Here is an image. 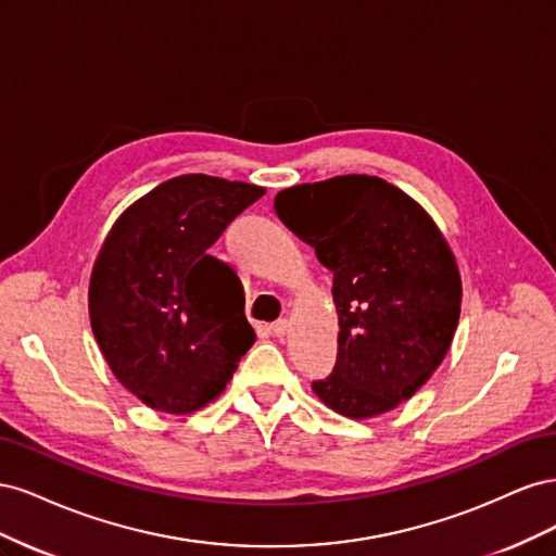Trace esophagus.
<instances>
[{
	"instance_id": "34e87169",
	"label": "esophagus",
	"mask_w": 556,
	"mask_h": 556,
	"mask_svg": "<svg viewBox=\"0 0 556 556\" xmlns=\"http://www.w3.org/2000/svg\"><path fill=\"white\" fill-rule=\"evenodd\" d=\"M288 331H290V323H288V319H278V323L271 325V333L278 336V339H282V336L288 333Z\"/></svg>"
}]
</instances>
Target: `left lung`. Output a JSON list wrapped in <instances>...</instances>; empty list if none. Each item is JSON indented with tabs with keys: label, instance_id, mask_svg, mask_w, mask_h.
I'll return each mask as SVG.
<instances>
[{
	"label": "left lung",
	"instance_id": "8db88e82",
	"mask_svg": "<svg viewBox=\"0 0 556 556\" xmlns=\"http://www.w3.org/2000/svg\"><path fill=\"white\" fill-rule=\"evenodd\" d=\"M274 208L333 274L339 357L313 392L350 419L394 410L441 366L459 323L462 276L439 225L366 174L294 185Z\"/></svg>",
	"mask_w": 556,
	"mask_h": 556
}]
</instances>
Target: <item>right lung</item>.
Masks as SVG:
<instances>
[{"label": "right lung", "instance_id": "right-lung-1", "mask_svg": "<svg viewBox=\"0 0 556 556\" xmlns=\"http://www.w3.org/2000/svg\"><path fill=\"white\" fill-rule=\"evenodd\" d=\"M264 192L185 174L134 201L111 227L90 276V325L113 376L148 408H204L255 343L243 285L208 248Z\"/></svg>", "mask_w": 556, "mask_h": 556}]
</instances>
